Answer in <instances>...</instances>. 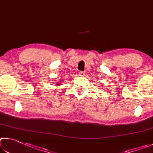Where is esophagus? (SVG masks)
<instances>
[{
	"instance_id": "1",
	"label": "esophagus",
	"mask_w": 153,
	"mask_h": 153,
	"mask_svg": "<svg viewBox=\"0 0 153 153\" xmlns=\"http://www.w3.org/2000/svg\"><path fill=\"white\" fill-rule=\"evenodd\" d=\"M79 76H84L85 74V72H82V71H80V72H79Z\"/></svg>"
}]
</instances>
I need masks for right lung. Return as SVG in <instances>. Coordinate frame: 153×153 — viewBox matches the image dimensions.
<instances>
[{
	"mask_svg": "<svg viewBox=\"0 0 153 153\" xmlns=\"http://www.w3.org/2000/svg\"><path fill=\"white\" fill-rule=\"evenodd\" d=\"M61 84H60V82H59V83H57L56 84V85H57V86H59V85H60Z\"/></svg>",
	"mask_w": 153,
	"mask_h": 153,
	"instance_id": "1",
	"label": "right lung"
}]
</instances>
